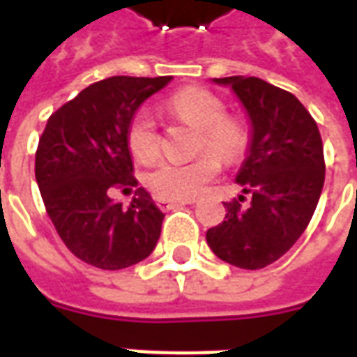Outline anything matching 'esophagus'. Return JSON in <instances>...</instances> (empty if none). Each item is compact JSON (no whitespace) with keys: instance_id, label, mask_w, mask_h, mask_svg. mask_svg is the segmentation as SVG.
Here are the masks:
<instances>
[{"instance_id":"esophagus-1","label":"esophagus","mask_w":357,"mask_h":357,"mask_svg":"<svg viewBox=\"0 0 357 357\" xmlns=\"http://www.w3.org/2000/svg\"><path fill=\"white\" fill-rule=\"evenodd\" d=\"M193 201H158V208L160 210H174L183 206V204H191Z\"/></svg>"}]
</instances>
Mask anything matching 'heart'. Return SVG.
<instances>
[{"label": "heart", "instance_id": "b5f03b06", "mask_svg": "<svg viewBox=\"0 0 357 357\" xmlns=\"http://www.w3.org/2000/svg\"><path fill=\"white\" fill-rule=\"evenodd\" d=\"M168 109L199 130L197 153L208 151L210 155L197 156L189 162L164 160L149 172L145 185L160 201H191L218 174L217 158L220 162H235L243 156L248 135L241 122L224 116L222 101L204 89H181L168 101ZM128 147L139 162H153L158 156V132L149 110H139L132 118Z\"/></svg>", "mask_w": 357, "mask_h": 357}]
</instances>
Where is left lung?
Wrapping results in <instances>:
<instances>
[{
	"label": "left lung",
	"instance_id": "left-lung-1",
	"mask_svg": "<svg viewBox=\"0 0 357 357\" xmlns=\"http://www.w3.org/2000/svg\"><path fill=\"white\" fill-rule=\"evenodd\" d=\"M227 86L250 122L247 156L235 181L239 201L224 202L225 220L206 231L224 262L260 269L279 260L314 216L325 181L323 143L315 120L289 91L255 76L212 78ZM245 194L251 202L241 207Z\"/></svg>",
	"mask_w": 357,
	"mask_h": 357
}]
</instances>
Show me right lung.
Here are the masks:
<instances>
[{
  "label": "right lung",
  "instance_id": "1",
  "mask_svg": "<svg viewBox=\"0 0 357 357\" xmlns=\"http://www.w3.org/2000/svg\"><path fill=\"white\" fill-rule=\"evenodd\" d=\"M172 76H112L82 89L53 112L36 153V181L51 222L82 262L124 269L155 250L164 214L139 187L130 206L110 199L116 187H137L128 126Z\"/></svg>",
  "mask_w": 357,
  "mask_h": 357
}]
</instances>
